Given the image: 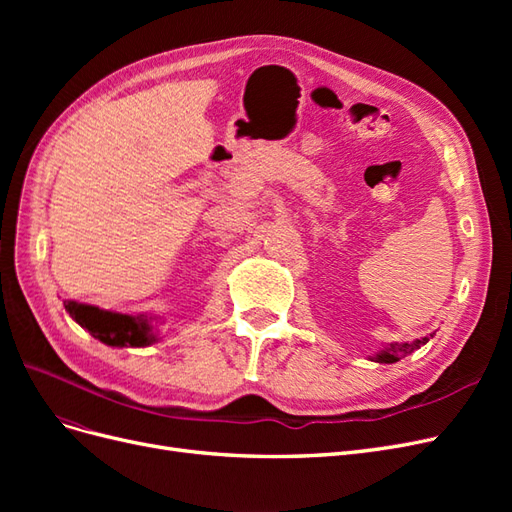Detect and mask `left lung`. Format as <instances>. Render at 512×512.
<instances>
[{"label": "left lung", "instance_id": "obj_1", "mask_svg": "<svg viewBox=\"0 0 512 512\" xmlns=\"http://www.w3.org/2000/svg\"><path fill=\"white\" fill-rule=\"evenodd\" d=\"M429 342V337H423V339H416V342H410V344H391L389 348H384L380 354H376L374 359L378 363H397L401 356H408L410 352H414L416 348H421L423 344Z\"/></svg>", "mask_w": 512, "mask_h": 512}]
</instances>
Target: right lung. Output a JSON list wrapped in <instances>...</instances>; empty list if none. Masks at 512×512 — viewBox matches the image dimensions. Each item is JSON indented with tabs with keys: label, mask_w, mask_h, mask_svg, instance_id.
Here are the masks:
<instances>
[{
	"label": "right lung",
	"mask_w": 512,
	"mask_h": 512,
	"mask_svg": "<svg viewBox=\"0 0 512 512\" xmlns=\"http://www.w3.org/2000/svg\"><path fill=\"white\" fill-rule=\"evenodd\" d=\"M66 312L87 329L91 335L98 337L106 346L117 348H138L156 342V335L151 333V322L147 316H128L117 312H104L94 305H83L66 301Z\"/></svg>",
	"instance_id": "add662e5"
}]
</instances>
